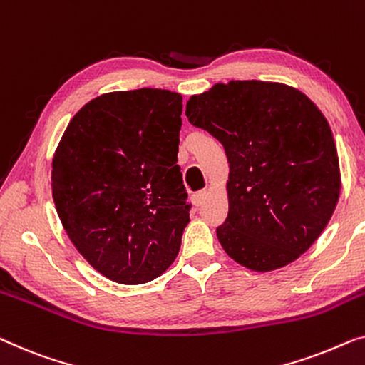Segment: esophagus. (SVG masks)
Wrapping results in <instances>:
<instances>
[{"mask_svg":"<svg viewBox=\"0 0 365 365\" xmlns=\"http://www.w3.org/2000/svg\"><path fill=\"white\" fill-rule=\"evenodd\" d=\"M207 191H199L197 194H194L192 197H191V200H192V204L195 205V207H200V205L204 204V200L207 199Z\"/></svg>","mask_w":365,"mask_h":365,"instance_id":"34e87169","label":"esophagus"}]
</instances>
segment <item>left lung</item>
<instances>
[{"instance_id": "1", "label": "left lung", "mask_w": 365, "mask_h": 365, "mask_svg": "<svg viewBox=\"0 0 365 365\" xmlns=\"http://www.w3.org/2000/svg\"><path fill=\"white\" fill-rule=\"evenodd\" d=\"M186 117L224 146L227 255L252 272L297 260L324 230L341 192L334 136L321 110L279 82L230 81L191 95Z\"/></svg>"}]
</instances>
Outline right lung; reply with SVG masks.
<instances>
[{
	"label": "right lung",
	"mask_w": 365,
	"mask_h": 365,
	"mask_svg": "<svg viewBox=\"0 0 365 365\" xmlns=\"http://www.w3.org/2000/svg\"><path fill=\"white\" fill-rule=\"evenodd\" d=\"M182 95L138 88L83 105L52 156L51 187L68 239L121 284L170 268L189 224L178 166Z\"/></svg>",
	"instance_id": "obj_1"
}]
</instances>
